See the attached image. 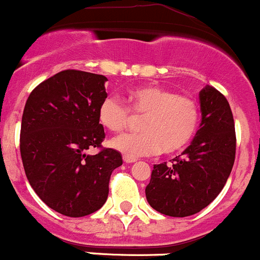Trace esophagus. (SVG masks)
<instances>
[{"label": "esophagus", "mask_w": 260, "mask_h": 260, "mask_svg": "<svg viewBox=\"0 0 260 260\" xmlns=\"http://www.w3.org/2000/svg\"><path fill=\"white\" fill-rule=\"evenodd\" d=\"M123 160H124L125 163H135L136 160V157H132V156H128V155H124V156H123Z\"/></svg>", "instance_id": "1"}]
</instances>
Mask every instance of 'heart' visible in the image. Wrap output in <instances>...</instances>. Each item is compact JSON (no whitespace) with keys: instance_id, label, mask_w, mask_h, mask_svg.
Wrapping results in <instances>:
<instances>
[{"instance_id":"1","label":"heart","mask_w":260,"mask_h":260,"mask_svg":"<svg viewBox=\"0 0 260 260\" xmlns=\"http://www.w3.org/2000/svg\"><path fill=\"white\" fill-rule=\"evenodd\" d=\"M128 108L116 99L106 97L99 108L101 125L122 133L135 118H142L141 133L114 138L111 146L128 156L152 155L160 150L173 154L192 140L200 122V109L193 99L171 88L142 86L128 92Z\"/></svg>"}]
</instances>
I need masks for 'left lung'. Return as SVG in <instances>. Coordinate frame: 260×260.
I'll use <instances>...</instances> for the list:
<instances>
[{
	"label": "left lung",
	"mask_w": 260,
	"mask_h": 260,
	"mask_svg": "<svg viewBox=\"0 0 260 260\" xmlns=\"http://www.w3.org/2000/svg\"><path fill=\"white\" fill-rule=\"evenodd\" d=\"M201 124L190 146L172 164H155L146 199L156 212L188 217L208 207L224 187L235 163L236 132L231 108L214 87L200 92Z\"/></svg>",
	"instance_id": "8db88e82"
}]
</instances>
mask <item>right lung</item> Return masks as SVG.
<instances>
[{"label":"right lung","instance_id":"1","mask_svg":"<svg viewBox=\"0 0 260 260\" xmlns=\"http://www.w3.org/2000/svg\"><path fill=\"white\" fill-rule=\"evenodd\" d=\"M105 75L68 69L38 84L21 118L20 155L26 178L41 200L67 217H84L105 204L120 152L101 146L99 120L108 97ZM97 147L96 155L86 150Z\"/></svg>","mask_w":260,"mask_h":260}]
</instances>
